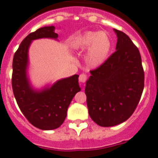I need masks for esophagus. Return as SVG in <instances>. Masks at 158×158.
I'll use <instances>...</instances> for the list:
<instances>
[{
    "label": "esophagus",
    "mask_w": 158,
    "mask_h": 158,
    "mask_svg": "<svg viewBox=\"0 0 158 158\" xmlns=\"http://www.w3.org/2000/svg\"><path fill=\"white\" fill-rule=\"evenodd\" d=\"M79 79L81 83H85L86 80H87V75H85V74H81V75H79Z\"/></svg>",
    "instance_id": "esophagus-1"
}]
</instances>
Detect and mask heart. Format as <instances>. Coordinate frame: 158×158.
Instances as JSON below:
<instances>
[{
  "label": "heart",
  "mask_w": 158,
  "mask_h": 158,
  "mask_svg": "<svg viewBox=\"0 0 158 158\" xmlns=\"http://www.w3.org/2000/svg\"><path fill=\"white\" fill-rule=\"evenodd\" d=\"M73 48L85 50L86 62L91 68H98L107 60L112 48V41L103 31H87L78 36L73 42Z\"/></svg>",
  "instance_id": "heart-1"
}]
</instances>
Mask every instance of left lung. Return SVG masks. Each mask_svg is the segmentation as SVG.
<instances>
[{"label":"left lung","mask_w":158,"mask_h":158,"mask_svg":"<svg viewBox=\"0 0 158 158\" xmlns=\"http://www.w3.org/2000/svg\"><path fill=\"white\" fill-rule=\"evenodd\" d=\"M117 35L116 51L90 71L85 94L90 117L100 127L121 124L132 115L144 88V71L138 48L127 34Z\"/></svg>","instance_id":"obj_1"}]
</instances>
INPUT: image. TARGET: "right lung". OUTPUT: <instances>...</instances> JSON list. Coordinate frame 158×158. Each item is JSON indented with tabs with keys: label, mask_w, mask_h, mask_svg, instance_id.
<instances>
[{
	"label": "right lung",
	"mask_w": 158,
	"mask_h": 158,
	"mask_svg": "<svg viewBox=\"0 0 158 158\" xmlns=\"http://www.w3.org/2000/svg\"><path fill=\"white\" fill-rule=\"evenodd\" d=\"M57 40L54 26H45L28 35L13 56L12 86L20 110L31 125L44 130L60 127L67 117L68 108L75 94L80 91L79 75L59 79L41 89L32 87L28 78V50L35 40Z\"/></svg>",
	"instance_id": "obj_1"
}]
</instances>
